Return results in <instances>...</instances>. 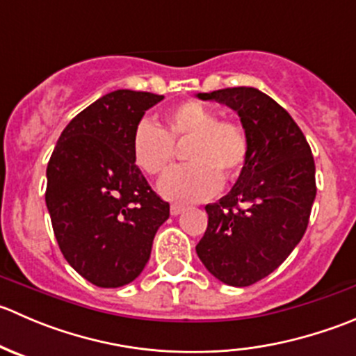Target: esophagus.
<instances>
[{"label":"esophagus","instance_id":"34e87169","mask_svg":"<svg viewBox=\"0 0 356 356\" xmlns=\"http://www.w3.org/2000/svg\"><path fill=\"white\" fill-rule=\"evenodd\" d=\"M182 211H184V207H182V204H172V207H170V213L174 215V217L181 215Z\"/></svg>","mask_w":356,"mask_h":356}]
</instances>
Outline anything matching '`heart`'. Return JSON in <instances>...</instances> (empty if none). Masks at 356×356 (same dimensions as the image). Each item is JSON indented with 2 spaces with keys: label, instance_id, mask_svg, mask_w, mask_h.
<instances>
[{
  "label": "heart",
  "instance_id": "1",
  "mask_svg": "<svg viewBox=\"0 0 356 356\" xmlns=\"http://www.w3.org/2000/svg\"><path fill=\"white\" fill-rule=\"evenodd\" d=\"M167 127L141 122L132 134V158L143 172L160 175L174 160V141L191 139L186 158L191 163L168 170L158 182L165 200L195 203L232 181L250 156V138L241 124L220 120V113L198 102H184L165 115Z\"/></svg>",
  "mask_w": 356,
  "mask_h": 356
}]
</instances>
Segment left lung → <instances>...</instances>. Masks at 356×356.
<instances>
[{"label": "left lung", "mask_w": 356, "mask_h": 356, "mask_svg": "<svg viewBox=\"0 0 356 356\" xmlns=\"http://www.w3.org/2000/svg\"><path fill=\"white\" fill-rule=\"evenodd\" d=\"M239 115L250 156L231 191L204 207L201 264L224 284L245 288L274 272L307 231L317 188L312 149L291 115L254 88L198 92Z\"/></svg>", "instance_id": "8db88e82"}]
</instances>
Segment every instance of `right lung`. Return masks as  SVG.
<instances>
[{
	"label": "right lung",
	"instance_id": "add662e5",
	"mask_svg": "<svg viewBox=\"0 0 356 356\" xmlns=\"http://www.w3.org/2000/svg\"><path fill=\"white\" fill-rule=\"evenodd\" d=\"M163 96L118 89L63 129L49 158L46 207L60 250L98 288H120L146 267L170 207L132 158V134Z\"/></svg>",
	"mask_w": 356,
	"mask_h": 356
}]
</instances>
